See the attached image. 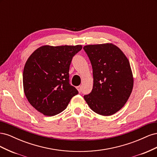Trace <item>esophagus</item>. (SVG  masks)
Returning <instances> with one entry per match:
<instances>
[{"label":"esophagus","instance_id":"1","mask_svg":"<svg viewBox=\"0 0 157 157\" xmlns=\"http://www.w3.org/2000/svg\"><path fill=\"white\" fill-rule=\"evenodd\" d=\"M77 90H78V91L79 92H81V91H82V86H77Z\"/></svg>","mask_w":157,"mask_h":157}]
</instances>
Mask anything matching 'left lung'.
I'll return each mask as SVG.
<instances>
[{"instance_id":"left-lung-1","label":"left lung","mask_w":157,"mask_h":157,"mask_svg":"<svg viewBox=\"0 0 157 157\" xmlns=\"http://www.w3.org/2000/svg\"><path fill=\"white\" fill-rule=\"evenodd\" d=\"M83 49L91 62L94 78L92 92L84 98L95 113L112 115L124 105L132 91L134 78L129 61L111 43L87 45Z\"/></svg>"}]
</instances>
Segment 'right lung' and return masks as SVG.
<instances>
[{
	"mask_svg": "<svg viewBox=\"0 0 157 157\" xmlns=\"http://www.w3.org/2000/svg\"><path fill=\"white\" fill-rule=\"evenodd\" d=\"M77 46H43L27 60L23 73L28 101L46 116H54L67 107L78 90L69 84V67L73 56L82 49Z\"/></svg>",
	"mask_w": 157,
	"mask_h": 157,
	"instance_id": "obj_1",
	"label": "right lung"
}]
</instances>
